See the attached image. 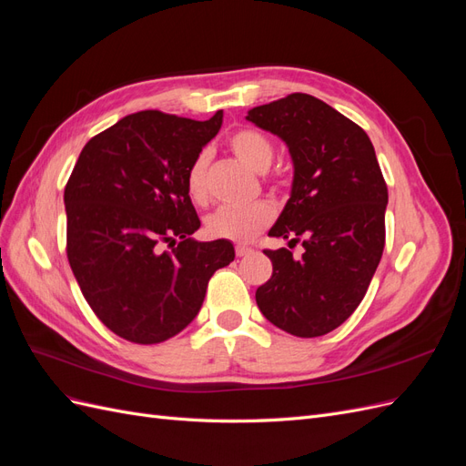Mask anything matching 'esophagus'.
<instances>
[{"instance_id":"1","label":"esophagus","mask_w":466,"mask_h":466,"mask_svg":"<svg viewBox=\"0 0 466 466\" xmlns=\"http://www.w3.org/2000/svg\"><path fill=\"white\" fill-rule=\"evenodd\" d=\"M235 252H237V257H248V255H252V252H255V248L245 247V245H237Z\"/></svg>"}]
</instances>
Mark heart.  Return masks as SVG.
I'll return each instance as SVG.
<instances>
[{
	"instance_id": "obj_1",
	"label": "heart",
	"mask_w": 466,
	"mask_h": 466,
	"mask_svg": "<svg viewBox=\"0 0 466 466\" xmlns=\"http://www.w3.org/2000/svg\"><path fill=\"white\" fill-rule=\"evenodd\" d=\"M229 147L235 157L257 173L268 171L274 159V146L262 132L243 128L231 134ZM206 155L200 153L192 161L187 173V190L194 202L208 198L206 185ZM274 219V208L266 202L250 206H223L208 218V231L211 237L228 238L235 243H248Z\"/></svg>"
}]
</instances>
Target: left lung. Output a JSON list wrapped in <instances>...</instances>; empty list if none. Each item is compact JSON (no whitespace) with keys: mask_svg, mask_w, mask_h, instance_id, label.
Instances as JSON below:
<instances>
[{"mask_svg":"<svg viewBox=\"0 0 466 466\" xmlns=\"http://www.w3.org/2000/svg\"><path fill=\"white\" fill-rule=\"evenodd\" d=\"M247 120L284 139L293 161L291 196L268 235L303 243L299 258L264 250L274 270L257 305L293 336L329 334L356 311L383 257L389 192L373 144L305 93L255 106Z\"/></svg>","mask_w":466,"mask_h":466,"instance_id":"1","label":"left lung"}]
</instances>
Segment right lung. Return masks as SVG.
I'll list each match as a JSON object with an SVG mask.
<instances>
[{"instance_id":"1","label":"right lung","mask_w":466,"mask_h":466,"mask_svg":"<svg viewBox=\"0 0 466 466\" xmlns=\"http://www.w3.org/2000/svg\"><path fill=\"white\" fill-rule=\"evenodd\" d=\"M142 110L81 149L64 190L67 260L93 313L134 344H159L198 315L209 278L235 258L228 238L200 243L187 173L221 128Z\"/></svg>"}]
</instances>
